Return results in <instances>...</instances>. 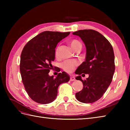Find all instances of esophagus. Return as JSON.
Returning <instances> with one entry per match:
<instances>
[{"instance_id": "34e87169", "label": "esophagus", "mask_w": 130, "mask_h": 130, "mask_svg": "<svg viewBox=\"0 0 130 130\" xmlns=\"http://www.w3.org/2000/svg\"><path fill=\"white\" fill-rule=\"evenodd\" d=\"M70 81H75V77H74V76H73V75L70 76Z\"/></svg>"}]
</instances>
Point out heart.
<instances>
[{"label": "heart", "mask_w": 130, "mask_h": 130, "mask_svg": "<svg viewBox=\"0 0 130 130\" xmlns=\"http://www.w3.org/2000/svg\"><path fill=\"white\" fill-rule=\"evenodd\" d=\"M70 45L73 50L75 51L81 50L82 45L80 42L78 40H72L70 42ZM59 47H57L55 50V55L57 56L59 55ZM79 65V61L76 60H66L61 63V67L63 70L68 73H71L75 69V68Z\"/></svg>", "instance_id": "1"}]
</instances>
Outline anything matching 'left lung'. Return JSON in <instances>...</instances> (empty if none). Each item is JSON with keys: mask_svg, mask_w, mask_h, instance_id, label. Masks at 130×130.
Instances as JSON below:
<instances>
[{"mask_svg": "<svg viewBox=\"0 0 130 130\" xmlns=\"http://www.w3.org/2000/svg\"><path fill=\"white\" fill-rule=\"evenodd\" d=\"M73 34L81 38L87 50L85 61L75 71L79 75L76 79L83 84V89L75 96L82 103H92L103 96L112 80L115 70L113 50L107 38L95 30H79ZM84 73L89 77L83 81L81 75Z\"/></svg>", "mask_w": 130, "mask_h": 130, "instance_id": "8db88e82", "label": "left lung"}]
</instances>
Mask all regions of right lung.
Segmentation results:
<instances>
[{"mask_svg": "<svg viewBox=\"0 0 130 130\" xmlns=\"http://www.w3.org/2000/svg\"><path fill=\"white\" fill-rule=\"evenodd\" d=\"M70 33L42 32L27 42L22 51V80L29 97L38 103H51L56 98L59 85L69 81V75L64 71L58 74L56 78L48 73L55 60L57 44Z\"/></svg>", "mask_w": 130, "mask_h": 130, "instance_id": "obj_1", "label": "right lung"}]
</instances>
